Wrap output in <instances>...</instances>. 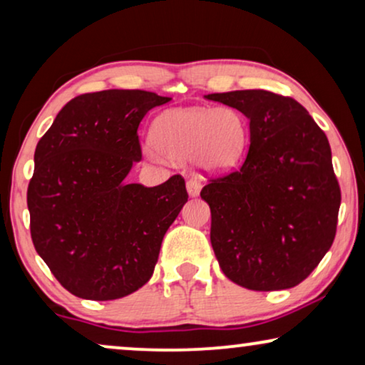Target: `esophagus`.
Here are the masks:
<instances>
[{
    "mask_svg": "<svg viewBox=\"0 0 365 365\" xmlns=\"http://www.w3.org/2000/svg\"><path fill=\"white\" fill-rule=\"evenodd\" d=\"M186 187H187V192H189V196H192V197H196L199 192H201V181H199L197 178H191V179H187V182H186Z\"/></svg>",
    "mask_w": 365,
    "mask_h": 365,
    "instance_id": "1",
    "label": "esophagus"
}]
</instances>
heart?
<instances>
[{"instance_id": "1", "label": "heart", "mask_w": 365, "mask_h": 365, "mask_svg": "<svg viewBox=\"0 0 365 365\" xmlns=\"http://www.w3.org/2000/svg\"><path fill=\"white\" fill-rule=\"evenodd\" d=\"M156 146L173 159L194 158L204 173H226L237 166L249 143L244 118L232 108H182L159 116L153 126ZM153 159H163L148 149Z\"/></svg>"}]
</instances>
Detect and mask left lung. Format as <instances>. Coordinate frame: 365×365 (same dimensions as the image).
<instances>
[{
  "mask_svg": "<svg viewBox=\"0 0 365 365\" xmlns=\"http://www.w3.org/2000/svg\"><path fill=\"white\" fill-rule=\"evenodd\" d=\"M249 119L246 161L211 178V244L227 279L251 291L301 284L331 249L341 187L327 136L296 99L264 89L204 96Z\"/></svg>",
  "mask_w": 365,
  "mask_h": 365,
  "instance_id": "obj_1",
  "label": "left lung"
}]
</instances>
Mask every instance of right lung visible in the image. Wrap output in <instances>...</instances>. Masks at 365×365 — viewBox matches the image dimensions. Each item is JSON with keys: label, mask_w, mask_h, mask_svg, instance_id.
<instances>
[{"label": "right lung", "mask_w": 365, "mask_h": 365, "mask_svg": "<svg viewBox=\"0 0 365 365\" xmlns=\"http://www.w3.org/2000/svg\"><path fill=\"white\" fill-rule=\"evenodd\" d=\"M171 98L106 89L71 99L39 139L28 186L34 249L81 299L113 301L143 287L163 237L187 201L184 178L154 187L124 178L141 159L138 128Z\"/></svg>", "instance_id": "1"}]
</instances>
